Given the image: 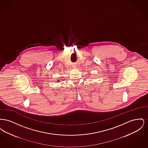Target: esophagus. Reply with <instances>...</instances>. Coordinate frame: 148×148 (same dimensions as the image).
<instances>
[{"instance_id": "esophagus-1", "label": "esophagus", "mask_w": 148, "mask_h": 148, "mask_svg": "<svg viewBox=\"0 0 148 148\" xmlns=\"http://www.w3.org/2000/svg\"><path fill=\"white\" fill-rule=\"evenodd\" d=\"M73 67L74 68H75L77 67V65H73Z\"/></svg>"}]
</instances>
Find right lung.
I'll return each instance as SVG.
<instances>
[{"label":"right lung","instance_id":"add662e5","mask_svg":"<svg viewBox=\"0 0 148 148\" xmlns=\"http://www.w3.org/2000/svg\"><path fill=\"white\" fill-rule=\"evenodd\" d=\"M57 82H59V80H58V81H57Z\"/></svg>","mask_w":148,"mask_h":148}]
</instances>
